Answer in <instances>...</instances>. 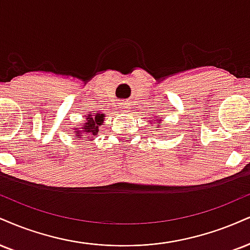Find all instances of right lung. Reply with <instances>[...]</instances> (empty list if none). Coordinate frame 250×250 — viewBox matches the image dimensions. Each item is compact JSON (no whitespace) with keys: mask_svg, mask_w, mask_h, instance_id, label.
Instances as JSON below:
<instances>
[{"mask_svg":"<svg viewBox=\"0 0 250 250\" xmlns=\"http://www.w3.org/2000/svg\"><path fill=\"white\" fill-rule=\"evenodd\" d=\"M104 114H98L95 116H91L89 115L88 117H86V123H85V127L81 128L80 133H85L86 136H92V135H98L99 133V128L104 122ZM79 136H83V134H80Z\"/></svg>","mask_w":250,"mask_h":250,"instance_id":"right-lung-1","label":"right lung"}]
</instances>
